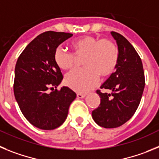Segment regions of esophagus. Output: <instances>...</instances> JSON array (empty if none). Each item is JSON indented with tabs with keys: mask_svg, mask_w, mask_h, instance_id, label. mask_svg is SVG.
<instances>
[{
	"mask_svg": "<svg viewBox=\"0 0 159 159\" xmlns=\"http://www.w3.org/2000/svg\"><path fill=\"white\" fill-rule=\"evenodd\" d=\"M85 97V94L83 93H77V97L78 99H81V98H84Z\"/></svg>",
	"mask_w": 159,
	"mask_h": 159,
	"instance_id": "34e87169",
	"label": "esophagus"
}]
</instances>
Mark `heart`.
Segmentation results:
<instances>
[{
	"mask_svg": "<svg viewBox=\"0 0 159 159\" xmlns=\"http://www.w3.org/2000/svg\"><path fill=\"white\" fill-rule=\"evenodd\" d=\"M74 51L70 53L58 48L54 54L57 66L63 70L74 68L77 58L84 57V69L75 70L66 76L65 83L69 88L78 93H86L92 89L103 77L109 76L118 64L119 50L110 39L97 37L83 36L71 43Z\"/></svg>",
	"mask_w": 159,
	"mask_h": 159,
	"instance_id": "heart-1",
	"label": "heart"
}]
</instances>
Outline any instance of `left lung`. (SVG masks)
<instances>
[{
    "mask_svg": "<svg viewBox=\"0 0 159 159\" xmlns=\"http://www.w3.org/2000/svg\"><path fill=\"white\" fill-rule=\"evenodd\" d=\"M119 50L116 72L101 86L111 90V93L97 90L101 104L92 111L93 120L101 127L115 128L125 124L138 108L144 86L143 67L139 55L120 34L111 31Z\"/></svg>",
    "mask_w": 159,
    "mask_h": 159,
    "instance_id": "obj_1",
    "label": "left lung"
}]
</instances>
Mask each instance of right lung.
<instances>
[{"mask_svg": "<svg viewBox=\"0 0 159 159\" xmlns=\"http://www.w3.org/2000/svg\"><path fill=\"white\" fill-rule=\"evenodd\" d=\"M70 33L46 31L31 41L17 59L14 95L28 122L42 130L62 125L76 93L69 87H57L63 77L54 60L60 44L72 37Z\"/></svg>", "mask_w": 159, "mask_h": 159, "instance_id": "1", "label": "right lung"}]
</instances>
